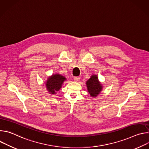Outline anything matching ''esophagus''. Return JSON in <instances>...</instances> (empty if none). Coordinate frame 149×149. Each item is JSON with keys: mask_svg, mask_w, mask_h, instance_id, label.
Masks as SVG:
<instances>
[{"mask_svg": "<svg viewBox=\"0 0 149 149\" xmlns=\"http://www.w3.org/2000/svg\"><path fill=\"white\" fill-rule=\"evenodd\" d=\"M79 77H74V80L75 81V82H78V81H79Z\"/></svg>", "mask_w": 149, "mask_h": 149, "instance_id": "1", "label": "esophagus"}]
</instances>
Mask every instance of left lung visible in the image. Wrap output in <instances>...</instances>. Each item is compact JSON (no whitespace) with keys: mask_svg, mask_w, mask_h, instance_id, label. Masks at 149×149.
<instances>
[{"mask_svg":"<svg viewBox=\"0 0 149 149\" xmlns=\"http://www.w3.org/2000/svg\"><path fill=\"white\" fill-rule=\"evenodd\" d=\"M86 84L88 91L92 97H97L102 91V86L96 75H93L86 82Z\"/></svg>","mask_w":149,"mask_h":149,"instance_id":"1","label":"left lung"}]
</instances>
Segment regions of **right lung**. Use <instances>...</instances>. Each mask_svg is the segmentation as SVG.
Returning a JSON list of instances; mask_svg holds the SVG:
<instances>
[{"label":"right lung","instance_id":"1","mask_svg":"<svg viewBox=\"0 0 149 149\" xmlns=\"http://www.w3.org/2000/svg\"><path fill=\"white\" fill-rule=\"evenodd\" d=\"M66 80L65 77L60 74H53L46 81L47 89L49 94H56L62 87L63 81Z\"/></svg>","mask_w":149,"mask_h":149}]
</instances>
